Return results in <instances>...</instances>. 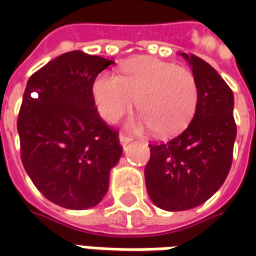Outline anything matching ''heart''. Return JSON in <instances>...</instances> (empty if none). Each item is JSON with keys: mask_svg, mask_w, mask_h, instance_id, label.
Returning a JSON list of instances; mask_svg holds the SVG:
<instances>
[{"mask_svg": "<svg viewBox=\"0 0 256 256\" xmlns=\"http://www.w3.org/2000/svg\"><path fill=\"white\" fill-rule=\"evenodd\" d=\"M180 98H181L182 101H185V98H186V92L185 91H181V88H180V91H178V94H176Z\"/></svg>", "mask_w": 256, "mask_h": 256, "instance_id": "heart-1", "label": "heart"}]
</instances>
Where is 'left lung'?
<instances>
[{
  "mask_svg": "<svg viewBox=\"0 0 256 256\" xmlns=\"http://www.w3.org/2000/svg\"><path fill=\"white\" fill-rule=\"evenodd\" d=\"M112 61L82 51L56 56L31 75L16 128L21 161L46 200L86 210L108 191L121 154L118 131L95 106V78Z\"/></svg>",
  "mask_w": 256,
  "mask_h": 256,
  "instance_id": "8db88e82",
  "label": "left lung"
}]
</instances>
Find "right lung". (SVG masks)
<instances>
[{"instance_id":"right-lung-1","label":"right lung","mask_w":256,"mask_h":256,"mask_svg":"<svg viewBox=\"0 0 256 256\" xmlns=\"http://www.w3.org/2000/svg\"><path fill=\"white\" fill-rule=\"evenodd\" d=\"M188 60L198 94L195 115L174 140L151 144L145 165L150 198L165 211L195 208L220 190L231 168L236 135L231 88L201 58Z\"/></svg>"}]
</instances>
